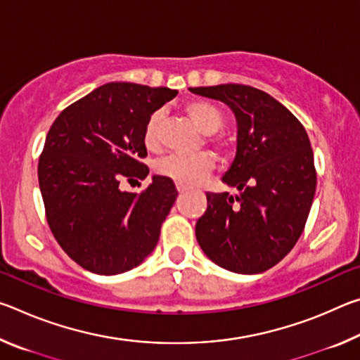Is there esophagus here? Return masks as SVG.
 I'll list each match as a JSON object with an SVG mask.
<instances>
[{
    "mask_svg": "<svg viewBox=\"0 0 360 360\" xmlns=\"http://www.w3.org/2000/svg\"><path fill=\"white\" fill-rule=\"evenodd\" d=\"M176 188H178V192H179V193H182V192H186V191H187V187L181 186V184H176Z\"/></svg>",
    "mask_w": 360,
    "mask_h": 360,
    "instance_id": "obj_1",
    "label": "esophagus"
}]
</instances>
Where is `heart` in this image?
Segmentation results:
<instances>
[{"label":"heart","mask_w":360,"mask_h":360,"mask_svg":"<svg viewBox=\"0 0 360 360\" xmlns=\"http://www.w3.org/2000/svg\"><path fill=\"white\" fill-rule=\"evenodd\" d=\"M186 112L195 125L205 135H216L225 124L224 112L210 101H191L186 105ZM160 112H152L146 120L143 131V143L148 149H157L160 143ZM214 169V158L210 154H198L192 157L168 155L155 163L157 174L172 179L176 184L192 187L202 182Z\"/></svg>","instance_id":"1"}]
</instances>
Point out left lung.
I'll return each mask as SVG.
<instances>
[{
    "instance_id": "1",
    "label": "left lung",
    "mask_w": 360,
    "mask_h": 360,
    "mask_svg": "<svg viewBox=\"0 0 360 360\" xmlns=\"http://www.w3.org/2000/svg\"><path fill=\"white\" fill-rule=\"evenodd\" d=\"M227 105L238 125L235 160L224 174L238 191L206 192L195 225L200 248L225 270L255 275L281 262L300 238L316 192L307 130L288 108L243 84L191 87Z\"/></svg>"
}]
</instances>
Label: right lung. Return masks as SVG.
Instances as JSON below:
<instances>
[{
    "label": "right lung",
    "instance_id": "right-lung-1",
    "mask_svg": "<svg viewBox=\"0 0 360 360\" xmlns=\"http://www.w3.org/2000/svg\"><path fill=\"white\" fill-rule=\"evenodd\" d=\"M178 95L168 87L109 82L65 108L49 130L38 163L47 224L70 257L96 275L138 266L154 248L178 197L154 176L141 193L122 181L144 179L146 120Z\"/></svg>",
    "mask_w": 360,
    "mask_h": 360
}]
</instances>
